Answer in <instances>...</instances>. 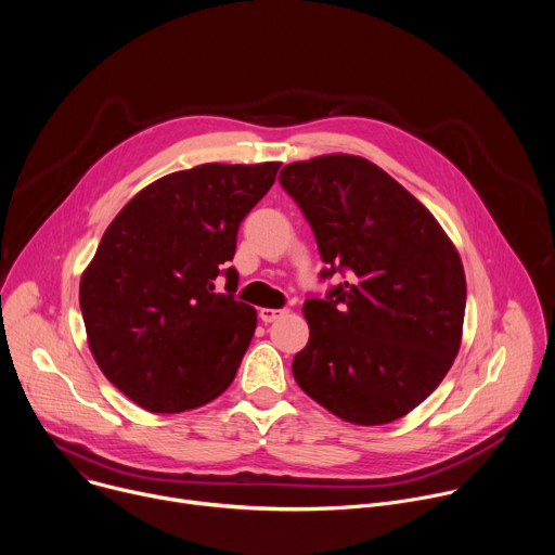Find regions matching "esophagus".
<instances>
[{
	"label": "esophagus",
	"mask_w": 555,
	"mask_h": 555,
	"mask_svg": "<svg viewBox=\"0 0 555 555\" xmlns=\"http://www.w3.org/2000/svg\"><path fill=\"white\" fill-rule=\"evenodd\" d=\"M287 313V309H270V307H263V309H259V319L263 321V323H274L276 319H281V315H285Z\"/></svg>",
	"instance_id": "obj_1"
}]
</instances>
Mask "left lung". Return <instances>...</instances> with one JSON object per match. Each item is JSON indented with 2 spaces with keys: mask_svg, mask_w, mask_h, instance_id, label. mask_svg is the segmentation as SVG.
<instances>
[{
  "mask_svg": "<svg viewBox=\"0 0 555 555\" xmlns=\"http://www.w3.org/2000/svg\"><path fill=\"white\" fill-rule=\"evenodd\" d=\"M307 217L323 279L302 305L309 343L292 373L313 402L358 426L409 415L450 371L463 334L465 272L433 212L377 165L330 153L279 176Z\"/></svg>",
  "mask_w": 555,
  "mask_h": 555,
  "instance_id": "8db88e82",
  "label": "left lung"
}]
</instances>
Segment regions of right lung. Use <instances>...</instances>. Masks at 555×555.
<instances>
[{
    "label": "right lung",
    "mask_w": 555,
    "mask_h": 555,
    "mask_svg": "<svg viewBox=\"0 0 555 555\" xmlns=\"http://www.w3.org/2000/svg\"><path fill=\"white\" fill-rule=\"evenodd\" d=\"M281 163L199 165L155 180L107 225L78 300L105 377L149 413H182L232 384L257 311L216 276L236 230L270 191Z\"/></svg>",
    "instance_id": "1"
}]
</instances>
